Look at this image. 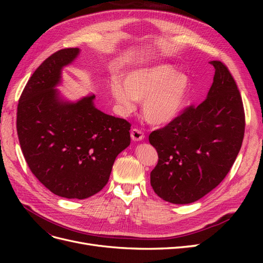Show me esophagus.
Segmentation results:
<instances>
[{
    "label": "esophagus",
    "instance_id": "esophagus-1",
    "mask_svg": "<svg viewBox=\"0 0 263 263\" xmlns=\"http://www.w3.org/2000/svg\"><path fill=\"white\" fill-rule=\"evenodd\" d=\"M130 137H132V139L134 141H141V140H144L145 135H144V133H142L141 130L135 128V129H133L130 132Z\"/></svg>",
    "mask_w": 263,
    "mask_h": 263
}]
</instances>
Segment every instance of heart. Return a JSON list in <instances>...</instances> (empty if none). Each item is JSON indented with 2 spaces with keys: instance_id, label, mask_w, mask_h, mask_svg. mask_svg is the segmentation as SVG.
Listing matches in <instances>:
<instances>
[{
  "instance_id": "heart-1",
  "label": "heart",
  "mask_w": 263,
  "mask_h": 263,
  "mask_svg": "<svg viewBox=\"0 0 263 263\" xmlns=\"http://www.w3.org/2000/svg\"><path fill=\"white\" fill-rule=\"evenodd\" d=\"M189 89V78L166 63L133 69L124 76L123 82L115 80L110 86L119 114L127 116L136 109L137 101H144V116L159 126L180 115Z\"/></svg>"
}]
</instances>
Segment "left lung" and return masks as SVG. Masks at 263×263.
Returning <instances> with one entry per match:
<instances>
[{"label":"left lung","instance_id":"left-lung-1","mask_svg":"<svg viewBox=\"0 0 263 263\" xmlns=\"http://www.w3.org/2000/svg\"><path fill=\"white\" fill-rule=\"evenodd\" d=\"M213 84L200 105L149 135L158 153L150 173L155 193L172 204H190L210 193L227 176L241 148L245 112L227 67L211 61Z\"/></svg>","mask_w":263,"mask_h":263}]
</instances>
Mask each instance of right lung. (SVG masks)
<instances>
[{"instance_id":"obj_1","label":"right lung","mask_w":263,"mask_h":263,"mask_svg":"<svg viewBox=\"0 0 263 263\" xmlns=\"http://www.w3.org/2000/svg\"><path fill=\"white\" fill-rule=\"evenodd\" d=\"M61 49L30 77L17 106V135L30 171L53 194L83 200L106 185L116 157L130 145V124L101 112L94 94L76 102L55 89L80 54Z\"/></svg>"}]
</instances>
